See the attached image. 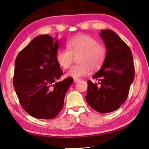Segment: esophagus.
I'll return each instance as SVG.
<instances>
[{"instance_id": "esophagus-1", "label": "esophagus", "mask_w": 149, "mask_h": 149, "mask_svg": "<svg viewBox=\"0 0 149 149\" xmlns=\"http://www.w3.org/2000/svg\"><path fill=\"white\" fill-rule=\"evenodd\" d=\"M81 79H79V78H74V81H75V82H79V81H80Z\"/></svg>"}]
</instances>
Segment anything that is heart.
I'll list each match as a JSON object with an SVG mask.
<instances>
[{
	"instance_id": "1",
	"label": "heart",
	"mask_w": 149,
	"mask_h": 149,
	"mask_svg": "<svg viewBox=\"0 0 149 149\" xmlns=\"http://www.w3.org/2000/svg\"><path fill=\"white\" fill-rule=\"evenodd\" d=\"M67 47L68 49H60L57 52L56 60L63 68L67 69L71 66L74 56L79 54V63L72 66L68 72V75L75 78L89 75L91 68L99 69L106 58L105 46L88 35L80 34L72 38L67 42Z\"/></svg>"
}]
</instances>
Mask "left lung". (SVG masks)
Returning <instances> with one entry per match:
<instances>
[{
    "mask_svg": "<svg viewBox=\"0 0 149 149\" xmlns=\"http://www.w3.org/2000/svg\"><path fill=\"white\" fill-rule=\"evenodd\" d=\"M100 36L107 49L105 61L93 76L100 86L88 80L85 97L91 108L106 113L118 109L125 102L134 81V66L130 48L117 34L107 29Z\"/></svg>",
    "mask_w": 149,
    "mask_h": 149,
    "instance_id": "1",
    "label": "left lung"
}]
</instances>
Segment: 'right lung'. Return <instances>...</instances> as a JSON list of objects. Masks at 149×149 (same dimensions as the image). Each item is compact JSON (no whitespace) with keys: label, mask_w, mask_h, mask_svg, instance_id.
<instances>
[{"label":"right lung","mask_w":149,"mask_h":149,"mask_svg":"<svg viewBox=\"0 0 149 149\" xmlns=\"http://www.w3.org/2000/svg\"><path fill=\"white\" fill-rule=\"evenodd\" d=\"M58 40L47 34L36 36L19 52L15 60L13 86L22 107L34 118L52 119L64 105L72 77L63 74L57 62Z\"/></svg>","instance_id":"obj_1"}]
</instances>
